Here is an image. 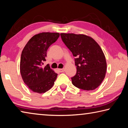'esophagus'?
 Masks as SVG:
<instances>
[{"mask_svg":"<svg viewBox=\"0 0 128 128\" xmlns=\"http://www.w3.org/2000/svg\"><path fill=\"white\" fill-rule=\"evenodd\" d=\"M58 70H59V72H61V73L64 72V71H65V69H58Z\"/></svg>","mask_w":128,"mask_h":128,"instance_id":"34e87169","label":"esophagus"}]
</instances>
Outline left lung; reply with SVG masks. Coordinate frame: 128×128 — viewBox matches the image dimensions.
<instances>
[{
  "mask_svg": "<svg viewBox=\"0 0 128 128\" xmlns=\"http://www.w3.org/2000/svg\"><path fill=\"white\" fill-rule=\"evenodd\" d=\"M62 42L75 58L77 72L71 78L73 85L81 89L93 90L104 78L107 63L102 50L94 39L84 34H60Z\"/></svg>",
  "mask_w": 128,
  "mask_h": 128,
  "instance_id": "left-lung-1",
  "label": "left lung"
}]
</instances>
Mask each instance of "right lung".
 Wrapping results in <instances>:
<instances>
[{"instance_id":"add662e5","label":"right lung","mask_w":128,"mask_h":128,"mask_svg":"<svg viewBox=\"0 0 128 128\" xmlns=\"http://www.w3.org/2000/svg\"><path fill=\"white\" fill-rule=\"evenodd\" d=\"M59 33L44 32L34 36L21 55L20 73L24 83L33 92L44 93L52 87L58 74L48 65L43 66L47 51L59 37Z\"/></svg>"}]
</instances>
